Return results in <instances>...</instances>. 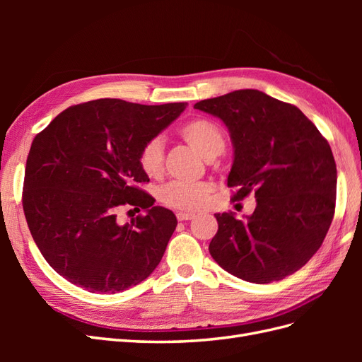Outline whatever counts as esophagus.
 <instances>
[{"label":"esophagus","mask_w":362,"mask_h":362,"mask_svg":"<svg viewBox=\"0 0 362 362\" xmlns=\"http://www.w3.org/2000/svg\"><path fill=\"white\" fill-rule=\"evenodd\" d=\"M194 217V214L193 213H187V211H180V213H177V218L178 221H192V218Z\"/></svg>","instance_id":"obj_1"}]
</instances>
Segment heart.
Returning <instances> with one entry per match:
<instances>
[{"instance_id": "heart-1", "label": "heart", "mask_w": 362, "mask_h": 362, "mask_svg": "<svg viewBox=\"0 0 362 362\" xmlns=\"http://www.w3.org/2000/svg\"><path fill=\"white\" fill-rule=\"evenodd\" d=\"M180 134L205 160L221 154L225 146V136L221 127L204 117H196L185 122L180 129ZM139 166L148 177H160L164 166L163 141L160 137L151 139L141 146L139 152ZM210 193L211 185L205 181H173L161 187L160 201L173 210L194 211L206 204Z\"/></svg>"}]
</instances>
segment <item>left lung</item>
Segmentation results:
<instances>
[{"label": "left lung", "instance_id": "1", "mask_svg": "<svg viewBox=\"0 0 362 362\" xmlns=\"http://www.w3.org/2000/svg\"><path fill=\"white\" fill-rule=\"evenodd\" d=\"M228 127L234 161L233 201L249 194L255 211L238 221L214 214L210 254L231 275L254 284L281 281L322 246L335 211L337 166L327 140L298 107L243 89L194 104Z\"/></svg>", "mask_w": 362, "mask_h": 362}]
</instances>
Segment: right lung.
<instances>
[{"label": "right lung", "instance_id": "right-lung-1", "mask_svg": "<svg viewBox=\"0 0 362 362\" xmlns=\"http://www.w3.org/2000/svg\"><path fill=\"white\" fill-rule=\"evenodd\" d=\"M185 105L95 100L66 108L33 140L24 214L43 258L64 279L92 293H117L156 270L178 222L139 189L149 181L139 152ZM124 204L147 214L120 226Z\"/></svg>", "mask_w": 362, "mask_h": 362}]
</instances>
